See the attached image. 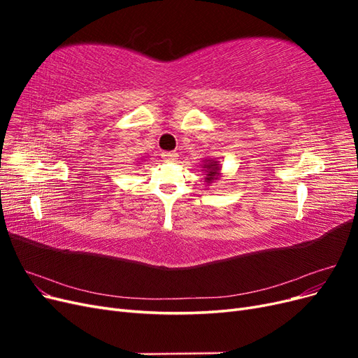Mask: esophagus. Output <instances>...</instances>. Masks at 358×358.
<instances>
[{
    "label": "esophagus",
    "mask_w": 358,
    "mask_h": 358,
    "mask_svg": "<svg viewBox=\"0 0 358 358\" xmlns=\"http://www.w3.org/2000/svg\"><path fill=\"white\" fill-rule=\"evenodd\" d=\"M161 158L164 159V161H167V162H173V161H176L178 154L176 152H162Z\"/></svg>",
    "instance_id": "1"
}]
</instances>
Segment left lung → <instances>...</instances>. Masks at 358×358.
<instances>
[{
  "instance_id": "left-lung-1",
  "label": "left lung",
  "mask_w": 358,
  "mask_h": 358,
  "mask_svg": "<svg viewBox=\"0 0 358 358\" xmlns=\"http://www.w3.org/2000/svg\"><path fill=\"white\" fill-rule=\"evenodd\" d=\"M204 169H206V182L210 183L213 180H216V178L220 176V170H221V166L218 164V161H213V159H208L206 161L204 164Z\"/></svg>"
}]
</instances>
